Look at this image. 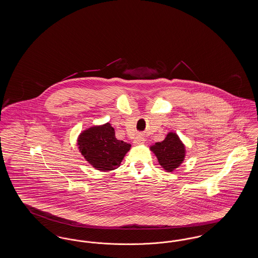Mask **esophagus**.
Returning a JSON list of instances; mask_svg holds the SVG:
<instances>
[{
  "label": "esophagus",
  "instance_id": "34e87169",
  "mask_svg": "<svg viewBox=\"0 0 258 258\" xmlns=\"http://www.w3.org/2000/svg\"><path fill=\"white\" fill-rule=\"evenodd\" d=\"M144 141H145V138H144L142 135H137V136L135 137V140H134V143L139 145V144H143Z\"/></svg>",
  "mask_w": 258,
  "mask_h": 258
}]
</instances>
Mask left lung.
Segmentation results:
<instances>
[{
	"label": "left lung",
	"mask_w": 258,
	"mask_h": 258,
	"mask_svg": "<svg viewBox=\"0 0 258 258\" xmlns=\"http://www.w3.org/2000/svg\"><path fill=\"white\" fill-rule=\"evenodd\" d=\"M150 149L158 158L161 167L167 172H173L184 161L185 147L175 133H168L163 141L155 143Z\"/></svg>",
	"instance_id": "left-lung-1"
}]
</instances>
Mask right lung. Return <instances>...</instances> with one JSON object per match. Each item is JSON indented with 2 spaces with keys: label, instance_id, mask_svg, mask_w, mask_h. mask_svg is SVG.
Returning a JSON list of instances; mask_svg holds the SVG:
<instances>
[{
  "label": "right lung",
  "instance_id": "1",
  "mask_svg": "<svg viewBox=\"0 0 258 258\" xmlns=\"http://www.w3.org/2000/svg\"><path fill=\"white\" fill-rule=\"evenodd\" d=\"M77 145L85 160L97 170L118 168L132 145L118 140L109 123L91 126L78 136Z\"/></svg>",
  "mask_w": 258,
  "mask_h": 258
}]
</instances>
